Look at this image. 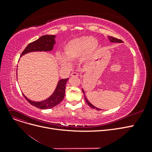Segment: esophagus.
I'll return each mask as SVG.
<instances>
[{
  "label": "esophagus",
  "mask_w": 152,
  "mask_h": 152,
  "mask_svg": "<svg viewBox=\"0 0 152 152\" xmlns=\"http://www.w3.org/2000/svg\"><path fill=\"white\" fill-rule=\"evenodd\" d=\"M79 76V73L77 72H72L71 73V77H78Z\"/></svg>",
  "instance_id": "esophagus-1"
}]
</instances>
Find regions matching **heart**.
<instances>
[{"mask_svg": "<svg viewBox=\"0 0 152 152\" xmlns=\"http://www.w3.org/2000/svg\"><path fill=\"white\" fill-rule=\"evenodd\" d=\"M98 48V42L94 37H80L69 40L63 48V56L58 55L57 61L63 67H68L70 61L79 59L82 63H87L93 58Z\"/></svg>", "mask_w": 152, "mask_h": 152, "instance_id": "1", "label": "heart"}]
</instances>
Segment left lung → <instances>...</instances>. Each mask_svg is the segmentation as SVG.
Segmentation results:
<instances>
[{
	"mask_svg": "<svg viewBox=\"0 0 152 152\" xmlns=\"http://www.w3.org/2000/svg\"><path fill=\"white\" fill-rule=\"evenodd\" d=\"M108 40H109L111 42H117V43H122V42H123V41H122V40H120V39H117V38H115V37H110V36H108ZM82 92H83V93H84V99H85V100H86V103H87V104H88V105L89 106V107H91V108H93L96 109V110H99V109L98 108H96V107H94V106L93 104H92L89 102L88 99H87V98H86V94H85V93H84V89H82Z\"/></svg>",
	"mask_w": 152,
	"mask_h": 152,
	"instance_id": "1",
	"label": "left lung"
}]
</instances>
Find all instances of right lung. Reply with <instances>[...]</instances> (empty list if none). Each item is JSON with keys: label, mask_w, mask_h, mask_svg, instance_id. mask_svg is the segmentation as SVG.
<instances>
[{"label": "right lung", "mask_w": 152, "mask_h": 152, "mask_svg": "<svg viewBox=\"0 0 152 152\" xmlns=\"http://www.w3.org/2000/svg\"><path fill=\"white\" fill-rule=\"evenodd\" d=\"M56 36L53 35H45L40 37L37 40L30 43L23 51L21 53V56L23 55L35 51H51L53 49ZM68 79H61L58 82L57 86L54 93L48 99L42 102H34L26 98L23 94L25 98L28 101L31 105L40 109L52 108L58 104L64 98L65 94V86Z\"/></svg>", "instance_id": "add662e5"}]
</instances>
